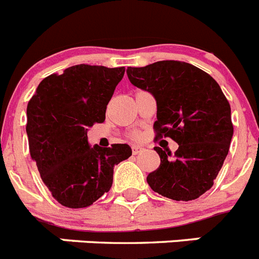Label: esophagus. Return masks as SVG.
<instances>
[{"mask_svg": "<svg viewBox=\"0 0 259 259\" xmlns=\"http://www.w3.org/2000/svg\"><path fill=\"white\" fill-rule=\"evenodd\" d=\"M143 152H144L143 146H140V145H134V146H132V153H134L135 155L139 154V153H143Z\"/></svg>", "mask_w": 259, "mask_h": 259, "instance_id": "1", "label": "esophagus"}]
</instances>
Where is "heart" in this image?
<instances>
[{
  "label": "heart",
  "instance_id": "obj_1",
  "mask_svg": "<svg viewBox=\"0 0 259 259\" xmlns=\"http://www.w3.org/2000/svg\"><path fill=\"white\" fill-rule=\"evenodd\" d=\"M135 137H139V134H136V135H135Z\"/></svg>",
  "mask_w": 259,
  "mask_h": 259
}]
</instances>
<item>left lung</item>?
Returning a JSON list of instances; mask_svg holds the SVG:
<instances>
[{"label": "left lung", "mask_w": 259, "mask_h": 259, "mask_svg": "<svg viewBox=\"0 0 259 259\" xmlns=\"http://www.w3.org/2000/svg\"><path fill=\"white\" fill-rule=\"evenodd\" d=\"M128 79L157 101L155 140L170 137L175 154L155 146L161 164L146 182L163 197L196 200L209 191L230 150L231 106L219 84L205 71L180 61L128 67Z\"/></svg>", "instance_id": "obj_1"}]
</instances>
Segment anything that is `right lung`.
<instances>
[{"label":"right lung","instance_id":"obj_1","mask_svg":"<svg viewBox=\"0 0 259 259\" xmlns=\"http://www.w3.org/2000/svg\"><path fill=\"white\" fill-rule=\"evenodd\" d=\"M124 67L76 65L38 84L27 106L29 153L61 205L91 206L111 188L114 166L132 155L127 144H88L87 131L105 120Z\"/></svg>","mask_w":259,"mask_h":259}]
</instances>
